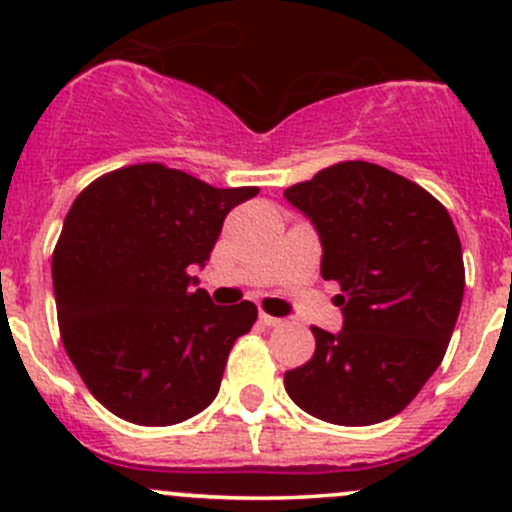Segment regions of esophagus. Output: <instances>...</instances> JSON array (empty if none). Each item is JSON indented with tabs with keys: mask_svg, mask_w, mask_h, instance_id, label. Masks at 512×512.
<instances>
[{
	"mask_svg": "<svg viewBox=\"0 0 512 512\" xmlns=\"http://www.w3.org/2000/svg\"><path fill=\"white\" fill-rule=\"evenodd\" d=\"M260 322L265 324V327H280V324H282V319L272 317V314H267V312H260Z\"/></svg>",
	"mask_w": 512,
	"mask_h": 512,
	"instance_id": "1",
	"label": "esophagus"
}]
</instances>
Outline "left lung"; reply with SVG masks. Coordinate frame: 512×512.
Masks as SVG:
<instances>
[{
    "instance_id": "8db88e82",
    "label": "left lung",
    "mask_w": 512,
    "mask_h": 512,
    "mask_svg": "<svg viewBox=\"0 0 512 512\" xmlns=\"http://www.w3.org/2000/svg\"><path fill=\"white\" fill-rule=\"evenodd\" d=\"M285 198L322 240V277L342 294L339 334L312 327L314 356L285 374L289 399L339 426L401 414L443 361L466 287L448 210L404 175L344 160Z\"/></svg>"
}]
</instances>
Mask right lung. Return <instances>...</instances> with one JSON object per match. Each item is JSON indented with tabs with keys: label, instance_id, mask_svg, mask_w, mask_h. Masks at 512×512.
<instances>
[{
	"label": "right lung",
	"instance_id": "obj_1",
	"mask_svg": "<svg viewBox=\"0 0 512 512\" xmlns=\"http://www.w3.org/2000/svg\"><path fill=\"white\" fill-rule=\"evenodd\" d=\"M260 188H213L163 163L111 170L71 205L51 257L59 332L86 389L138 426H170L218 396L252 302L193 289L235 205Z\"/></svg>",
	"mask_w": 512,
	"mask_h": 512
}]
</instances>
